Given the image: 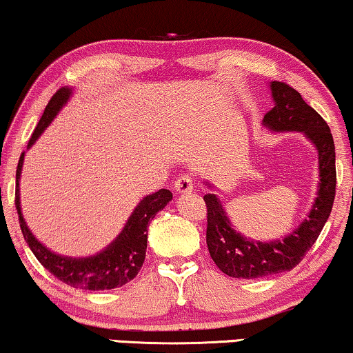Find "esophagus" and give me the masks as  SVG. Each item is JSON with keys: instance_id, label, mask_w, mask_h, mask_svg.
I'll return each instance as SVG.
<instances>
[{"instance_id": "obj_1", "label": "esophagus", "mask_w": 353, "mask_h": 353, "mask_svg": "<svg viewBox=\"0 0 353 353\" xmlns=\"http://www.w3.org/2000/svg\"><path fill=\"white\" fill-rule=\"evenodd\" d=\"M192 189H194V181H192L191 173H183L181 176L176 178V181H175V191L176 192L186 194V192H191Z\"/></svg>"}]
</instances>
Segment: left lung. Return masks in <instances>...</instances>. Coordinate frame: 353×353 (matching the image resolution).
<instances>
[{"mask_svg": "<svg viewBox=\"0 0 353 353\" xmlns=\"http://www.w3.org/2000/svg\"><path fill=\"white\" fill-rule=\"evenodd\" d=\"M275 106L264 114V125L277 132H304L319 150L320 188L309 218L282 240L254 242L236 232L214 194H205L207 247L218 269L234 279H259L296 268L319 239L336 196V152L323 117L287 83L270 84Z\"/></svg>", "mask_w": 353, "mask_h": 353, "instance_id": "left-lung-1", "label": "left lung"}]
</instances>
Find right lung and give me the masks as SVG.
I'll return each mask as SVG.
<instances>
[{"mask_svg":"<svg viewBox=\"0 0 353 353\" xmlns=\"http://www.w3.org/2000/svg\"><path fill=\"white\" fill-rule=\"evenodd\" d=\"M71 89L60 88L52 99L49 100L46 106L43 116L34 129L32 139L28 140V148L33 145L34 140L43 134L59 110L70 99ZM25 152L20 154L17 172H15V208H17L20 229H22L25 242L28 243L38 261L49 270L50 274L55 275L63 283L70 285L73 288L81 290H113L119 288L127 282H130L137 274L140 272L143 261L146 256V243H148V226L151 219L156 216L157 212H161L168 202L172 201V192L168 189H159L154 194H150L137 205L132 213L129 221L122 229V232L116 237L111 245H108L103 252L89 258H65L59 256L52 252H49L44 245H41L30 229L25 224V219L20 212V201H19V180L20 172H22Z\"/></svg>","mask_w":353,"mask_h":353,"instance_id":"right-lung-1","label":"right lung"}]
</instances>
